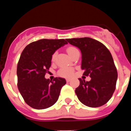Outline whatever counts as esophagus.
I'll use <instances>...</instances> for the list:
<instances>
[{
  "mask_svg": "<svg viewBox=\"0 0 131 131\" xmlns=\"http://www.w3.org/2000/svg\"><path fill=\"white\" fill-rule=\"evenodd\" d=\"M67 80V82H69L71 80V79H67V80Z\"/></svg>",
  "mask_w": 131,
  "mask_h": 131,
  "instance_id": "34e87169",
  "label": "esophagus"
}]
</instances>
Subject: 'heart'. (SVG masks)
<instances>
[{
	"mask_svg": "<svg viewBox=\"0 0 131 131\" xmlns=\"http://www.w3.org/2000/svg\"><path fill=\"white\" fill-rule=\"evenodd\" d=\"M76 50L77 49L75 47H69L67 48V51L68 54L70 56L74 51H76ZM55 57H56V54H54L52 56V61L54 60ZM58 74L61 77H70L72 76V75L73 74V69L72 68H70V67H63V68H61L59 70V72H58Z\"/></svg>",
	"mask_w": 131,
	"mask_h": 131,
	"instance_id": "b5f03b06",
	"label": "heart"
}]
</instances>
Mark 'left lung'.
<instances>
[{
  "instance_id": "left-lung-1",
  "label": "left lung",
  "mask_w": 131,
  "mask_h": 131,
  "mask_svg": "<svg viewBox=\"0 0 131 131\" xmlns=\"http://www.w3.org/2000/svg\"><path fill=\"white\" fill-rule=\"evenodd\" d=\"M67 40L80 50L83 75L91 78L89 82L79 79L80 85L75 89L78 99L87 106H103L112 97L117 80V68L110 52L105 45L92 38Z\"/></svg>"
}]
</instances>
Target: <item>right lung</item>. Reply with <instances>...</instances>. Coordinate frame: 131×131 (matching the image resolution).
<instances>
[{
	"instance_id": "add662e5",
	"label": "right lung",
	"mask_w": 131,
	"mask_h": 131,
	"mask_svg": "<svg viewBox=\"0 0 131 131\" xmlns=\"http://www.w3.org/2000/svg\"><path fill=\"white\" fill-rule=\"evenodd\" d=\"M67 43L64 39H40L26 46L22 52L17 67L18 87L31 108L46 109L58 101L66 80L56 77L50 81L45 75L51 65L52 54Z\"/></svg>"
}]
</instances>
